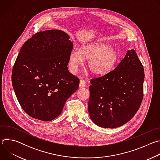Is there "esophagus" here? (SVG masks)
I'll return each instance as SVG.
<instances>
[{
	"mask_svg": "<svg viewBox=\"0 0 160 160\" xmlns=\"http://www.w3.org/2000/svg\"><path fill=\"white\" fill-rule=\"evenodd\" d=\"M86 85V83L83 80H81L80 81V83H79V87L80 88H83L85 87Z\"/></svg>",
	"mask_w": 160,
	"mask_h": 160,
	"instance_id": "esophagus-1",
	"label": "esophagus"
}]
</instances>
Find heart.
Segmentation results:
<instances>
[{
    "instance_id": "1",
    "label": "heart",
    "mask_w": 160,
    "mask_h": 160,
    "mask_svg": "<svg viewBox=\"0 0 160 160\" xmlns=\"http://www.w3.org/2000/svg\"><path fill=\"white\" fill-rule=\"evenodd\" d=\"M118 53L109 45L96 43L84 45L78 50L73 49L68 58L70 71L75 73L82 65L84 58L88 59V68L92 74L104 76L109 73L118 60Z\"/></svg>"
}]
</instances>
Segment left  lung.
Here are the masks:
<instances>
[{
	"label": "left lung",
	"mask_w": 160,
	"mask_h": 160,
	"mask_svg": "<svg viewBox=\"0 0 160 160\" xmlns=\"http://www.w3.org/2000/svg\"><path fill=\"white\" fill-rule=\"evenodd\" d=\"M144 70L132 49L113 71L90 80V118L102 128H115L130 120L143 98Z\"/></svg>",
	"instance_id": "8db88e82"
}]
</instances>
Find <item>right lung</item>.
<instances>
[{"mask_svg":"<svg viewBox=\"0 0 160 160\" xmlns=\"http://www.w3.org/2000/svg\"><path fill=\"white\" fill-rule=\"evenodd\" d=\"M59 30L40 32L21 48L12 72L18 101L31 117L49 122L60 115L79 86L68 69L73 43Z\"/></svg>","mask_w":160,"mask_h":160,"instance_id":"right-lung-1","label":"right lung"}]
</instances>
